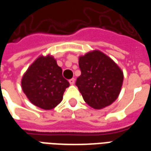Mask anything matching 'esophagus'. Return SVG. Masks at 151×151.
<instances>
[{
	"label": "esophagus",
	"mask_w": 151,
	"mask_h": 151,
	"mask_svg": "<svg viewBox=\"0 0 151 151\" xmlns=\"http://www.w3.org/2000/svg\"><path fill=\"white\" fill-rule=\"evenodd\" d=\"M69 83H70V85H73L74 84V82H75V79L74 78H71L69 79Z\"/></svg>",
	"instance_id": "34e87169"
}]
</instances>
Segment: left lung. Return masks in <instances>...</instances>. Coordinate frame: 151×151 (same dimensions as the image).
Segmentation results:
<instances>
[{
	"mask_svg": "<svg viewBox=\"0 0 151 151\" xmlns=\"http://www.w3.org/2000/svg\"><path fill=\"white\" fill-rule=\"evenodd\" d=\"M81 75L76 86L84 101L91 108L101 109L118 97L123 83V72L113 60L95 50L79 57Z\"/></svg>",
	"mask_w": 151,
	"mask_h": 151,
	"instance_id": "1",
	"label": "left lung"
}]
</instances>
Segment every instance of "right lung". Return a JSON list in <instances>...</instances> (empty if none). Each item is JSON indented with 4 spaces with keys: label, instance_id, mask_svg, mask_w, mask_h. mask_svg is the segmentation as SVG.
<instances>
[{
    "label": "right lung",
    "instance_id": "right-lung-1",
    "mask_svg": "<svg viewBox=\"0 0 151 151\" xmlns=\"http://www.w3.org/2000/svg\"><path fill=\"white\" fill-rule=\"evenodd\" d=\"M69 82L63 78L62 69L52 56H40L22 79V88L28 99L44 110L59 104Z\"/></svg>",
    "mask_w": 151,
    "mask_h": 151
}]
</instances>
